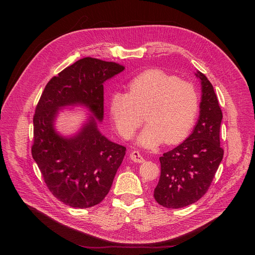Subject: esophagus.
I'll return each mask as SVG.
<instances>
[{
	"label": "esophagus",
	"mask_w": 255,
	"mask_h": 255,
	"mask_svg": "<svg viewBox=\"0 0 255 255\" xmlns=\"http://www.w3.org/2000/svg\"><path fill=\"white\" fill-rule=\"evenodd\" d=\"M130 158H131L134 162H137V163H140V162H143V161H144L143 156L140 154L139 151H136V150H134V151H132V152L130 153Z\"/></svg>",
	"instance_id": "1"
}]
</instances>
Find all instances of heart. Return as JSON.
Returning a JSON list of instances; mask_svg holds the SVG:
<instances>
[{
  "label": "heart",
  "instance_id": "obj_1",
  "mask_svg": "<svg viewBox=\"0 0 255 255\" xmlns=\"http://www.w3.org/2000/svg\"><path fill=\"white\" fill-rule=\"evenodd\" d=\"M144 111L148 124L137 138L139 145L153 148L162 141L177 143L195 123L199 111L197 89L163 70L150 69L129 82L128 93L114 92L109 99V113L124 138L132 137L142 124Z\"/></svg>",
  "mask_w": 255,
  "mask_h": 255
}]
</instances>
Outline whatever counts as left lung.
Returning a JSON list of instances; mask_svg holds the SVG:
<instances>
[{"label":"left lung","mask_w":255,"mask_h":255,"mask_svg":"<svg viewBox=\"0 0 255 255\" xmlns=\"http://www.w3.org/2000/svg\"><path fill=\"white\" fill-rule=\"evenodd\" d=\"M196 76L202 86L199 120L183 143L159 157L161 171L154 199L169 209L187 207L200 200L211 186L224 154L220 146L221 108L207 77L199 70Z\"/></svg>","instance_id":"left-lung-1"}]
</instances>
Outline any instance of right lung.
Segmentation results:
<instances>
[{
  "instance_id": "obj_1",
  "label": "right lung",
  "mask_w": 255,
  "mask_h": 255,
  "mask_svg": "<svg viewBox=\"0 0 255 255\" xmlns=\"http://www.w3.org/2000/svg\"><path fill=\"white\" fill-rule=\"evenodd\" d=\"M125 66L85 57L64 68L46 85L33 117L32 156L51 194L74 208L101 203L110 191L126 147L108 140L97 123L104 118L103 84ZM83 104L94 114L81 131L66 138L54 129L59 109Z\"/></svg>"
}]
</instances>
